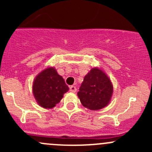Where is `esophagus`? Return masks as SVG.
Listing matches in <instances>:
<instances>
[{
	"label": "esophagus",
	"mask_w": 152,
	"mask_h": 152,
	"mask_svg": "<svg viewBox=\"0 0 152 152\" xmlns=\"http://www.w3.org/2000/svg\"><path fill=\"white\" fill-rule=\"evenodd\" d=\"M70 91L72 92V93H75V92H76V87L75 86H70Z\"/></svg>",
	"instance_id": "1"
}]
</instances>
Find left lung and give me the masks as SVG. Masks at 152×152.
Masks as SVG:
<instances>
[{"instance_id": "left-lung-1", "label": "left lung", "mask_w": 152, "mask_h": 152, "mask_svg": "<svg viewBox=\"0 0 152 152\" xmlns=\"http://www.w3.org/2000/svg\"><path fill=\"white\" fill-rule=\"evenodd\" d=\"M113 92V85L107 75L102 70L93 68L84 78L77 94L84 107L97 110L108 104Z\"/></svg>"}]
</instances>
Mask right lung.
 I'll return each instance as SVG.
<instances>
[{
	"label": "right lung",
	"instance_id": "right-lung-1",
	"mask_svg": "<svg viewBox=\"0 0 152 152\" xmlns=\"http://www.w3.org/2000/svg\"><path fill=\"white\" fill-rule=\"evenodd\" d=\"M69 90L65 80L53 67H48L35 78L33 93L41 107L50 109L57 104Z\"/></svg>",
	"mask_w": 152,
	"mask_h": 152
}]
</instances>
